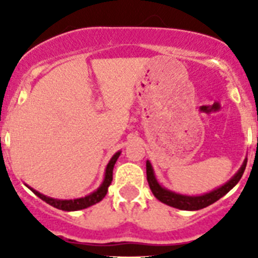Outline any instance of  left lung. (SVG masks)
Segmentation results:
<instances>
[{
  "label": "left lung",
  "instance_id": "obj_1",
  "mask_svg": "<svg viewBox=\"0 0 258 258\" xmlns=\"http://www.w3.org/2000/svg\"><path fill=\"white\" fill-rule=\"evenodd\" d=\"M245 166H247V157H245L243 164H241L240 169L232 175L226 183L217 187L216 190H212L207 194H203V195H197V197L182 195V194H177L174 191H170L168 188L163 187L156 179L154 168H152L151 163L149 160L146 161V173H147V182L150 184V188H151L152 194H154L157 200H160L161 203H164L166 206L182 209V211H199V209L206 208V207L213 204L214 202L220 200L223 195H226L240 181L241 175L244 173Z\"/></svg>",
  "mask_w": 258,
  "mask_h": 258
}]
</instances>
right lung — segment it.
Here are the masks:
<instances>
[{"label": "right lung", "instance_id": "obj_1", "mask_svg": "<svg viewBox=\"0 0 258 258\" xmlns=\"http://www.w3.org/2000/svg\"><path fill=\"white\" fill-rule=\"evenodd\" d=\"M121 151H117L112 157H111V160L108 161L106 166V172H104V178L103 182L101 183V186L97 188L95 191L90 192L89 195L84 198H77V199H54V198H50L44 195V194L38 192L36 191L35 188L29 187L28 184H26L27 187L32 191V192L37 195L40 199L44 200L45 203L50 204L51 207L56 209H60V211H67V212H74V211H80V209H85L88 207H92L97 203L101 202L104 197H106L107 191H108L109 184L112 182V172H113V166H115L116 161H117L118 156H120Z\"/></svg>", "mask_w": 258, "mask_h": 258}]
</instances>
